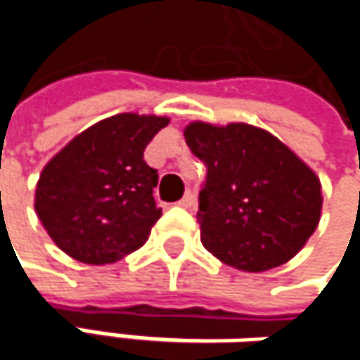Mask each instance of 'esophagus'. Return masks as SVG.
<instances>
[{
  "instance_id": "obj_1",
  "label": "esophagus",
  "mask_w": 360,
  "mask_h": 360,
  "mask_svg": "<svg viewBox=\"0 0 360 360\" xmlns=\"http://www.w3.org/2000/svg\"><path fill=\"white\" fill-rule=\"evenodd\" d=\"M177 204L183 206V208H191V206H193V193H191V191H185V195L181 198Z\"/></svg>"
}]
</instances>
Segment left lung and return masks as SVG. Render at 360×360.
Returning a JSON list of instances; mask_svg holds the SVG:
<instances>
[{
    "instance_id": "left-lung-1",
    "label": "left lung",
    "mask_w": 360,
    "mask_h": 360,
    "mask_svg": "<svg viewBox=\"0 0 360 360\" xmlns=\"http://www.w3.org/2000/svg\"><path fill=\"white\" fill-rule=\"evenodd\" d=\"M185 141L206 167L198 195L206 250L258 273L307 244L321 217V183L277 137L244 122H191Z\"/></svg>"
}]
</instances>
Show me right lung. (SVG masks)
<instances>
[{"instance_id":"obj_1","label":"right lung","mask_w":360,"mask_h":360,"mask_svg":"<svg viewBox=\"0 0 360 360\" xmlns=\"http://www.w3.org/2000/svg\"><path fill=\"white\" fill-rule=\"evenodd\" d=\"M169 118L116 114L77 135L43 169L35 210L49 238L87 264L116 262L141 248L160 219L158 171L146 146Z\"/></svg>"}]
</instances>
